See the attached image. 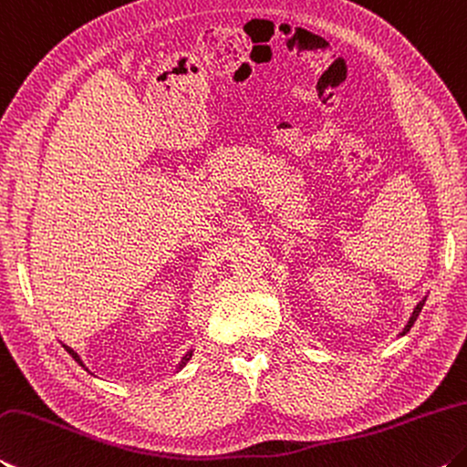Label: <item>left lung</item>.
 I'll return each instance as SVG.
<instances>
[{"label": "left lung", "instance_id": "1", "mask_svg": "<svg viewBox=\"0 0 467 467\" xmlns=\"http://www.w3.org/2000/svg\"><path fill=\"white\" fill-rule=\"evenodd\" d=\"M422 304H425V300H420L419 304H417V308H414V312H412V317H410V320H409V325L404 327V330H402V335H406L410 330V327L414 325V320H417V317H419V312L422 310Z\"/></svg>", "mask_w": 467, "mask_h": 467}]
</instances>
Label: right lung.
Here are the masks:
<instances>
[{
  "mask_svg": "<svg viewBox=\"0 0 467 467\" xmlns=\"http://www.w3.org/2000/svg\"><path fill=\"white\" fill-rule=\"evenodd\" d=\"M63 347H65V349H67V351H69V355H73V359H75V361H79V366H83V361L79 359V355H78V353H75V351L71 349V347H67V345H63ZM190 358H192V351H190L188 355H185V358H183V361L180 363V369H182V368L185 366V361H188Z\"/></svg>",
  "mask_w": 467,
  "mask_h": 467,
  "instance_id": "add662e5",
  "label": "right lung"
}]
</instances>
